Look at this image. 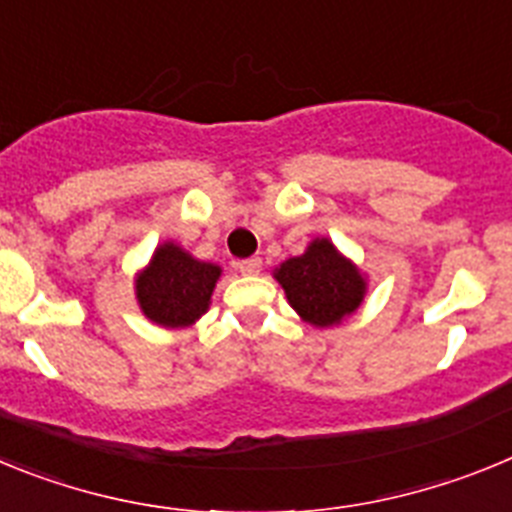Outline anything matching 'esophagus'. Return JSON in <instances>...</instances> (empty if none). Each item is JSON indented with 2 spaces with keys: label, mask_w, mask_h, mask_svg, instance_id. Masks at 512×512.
<instances>
[{
  "label": "esophagus",
  "mask_w": 512,
  "mask_h": 512,
  "mask_svg": "<svg viewBox=\"0 0 512 512\" xmlns=\"http://www.w3.org/2000/svg\"><path fill=\"white\" fill-rule=\"evenodd\" d=\"M238 271H241V274H246V277H253V274H259V271H261V259H259V256H253V259L238 261Z\"/></svg>",
  "instance_id": "esophagus-1"
}]
</instances>
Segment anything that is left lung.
I'll return each mask as SVG.
<instances>
[{"label":"left lung","instance_id":"1","mask_svg":"<svg viewBox=\"0 0 512 512\" xmlns=\"http://www.w3.org/2000/svg\"><path fill=\"white\" fill-rule=\"evenodd\" d=\"M274 279L292 310L312 328L341 325L359 310L369 289L364 271L328 238H315L305 253L282 261L274 269Z\"/></svg>","mask_w":512,"mask_h":512}]
</instances>
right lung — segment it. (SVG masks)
<instances>
[{
	"label": "right lung",
	"instance_id": "obj_1",
	"mask_svg": "<svg viewBox=\"0 0 512 512\" xmlns=\"http://www.w3.org/2000/svg\"><path fill=\"white\" fill-rule=\"evenodd\" d=\"M220 274L217 264L194 259L179 243L164 241L135 274V300L151 323L166 330L189 328L210 310Z\"/></svg>",
	"mask_w": 512,
	"mask_h": 512
}]
</instances>
